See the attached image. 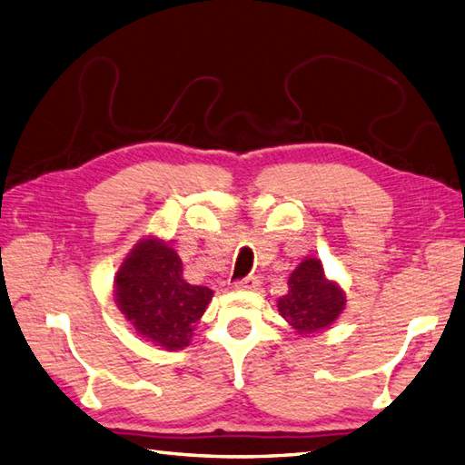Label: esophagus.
I'll list each match as a JSON object with an SVG mask.
<instances>
[{"instance_id": "esophagus-1", "label": "esophagus", "mask_w": 465, "mask_h": 465, "mask_svg": "<svg viewBox=\"0 0 465 465\" xmlns=\"http://www.w3.org/2000/svg\"><path fill=\"white\" fill-rule=\"evenodd\" d=\"M258 285H260V280L254 278V275H248V278L234 282L236 290H258Z\"/></svg>"}]
</instances>
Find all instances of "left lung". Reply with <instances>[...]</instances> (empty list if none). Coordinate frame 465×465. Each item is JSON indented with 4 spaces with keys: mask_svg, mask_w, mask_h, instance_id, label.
Masks as SVG:
<instances>
[{
    "mask_svg": "<svg viewBox=\"0 0 465 465\" xmlns=\"http://www.w3.org/2000/svg\"><path fill=\"white\" fill-rule=\"evenodd\" d=\"M290 292L280 297L278 311L299 334H312L341 315L346 297L338 283L326 280L322 263L305 258L290 275Z\"/></svg>",
    "mask_w": 465,
    "mask_h": 465,
    "instance_id": "1",
    "label": "left lung"
}]
</instances>
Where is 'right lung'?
Returning <instances> with one entry per match:
<instances>
[{"label": "right lung", "instance_id": "obj_1", "mask_svg": "<svg viewBox=\"0 0 465 465\" xmlns=\"http://www.w3.org/2000/svg\"><path fill=\"white\" fill-rule=\"evenodd\" d=\"M182 260L158 238H144L115 275V301L124 319L146 341L164 350L190 344L213 292L183 280Z\"/></svg>", "mask_w": 465, "mask_h": 465}]
</instances>
